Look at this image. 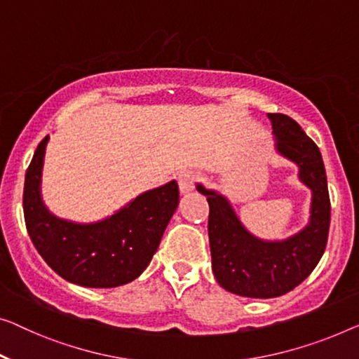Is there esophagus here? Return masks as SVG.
<instances>
[{
  "instance_id": "34e87169",
  "label": "esophagus",
  "mask_w": 359,
  "mask_h": 359,
  "mask_svg": "<svg viewBox=\"0 0 359 359\" xmlns=\"http://www.w3.org/2000/svg\"><path fill=\"white\" fill-rule=\"evenodd\" d=\"M177 180H179L180 194H189V191L195 189L196 175H195V172H191V170H182Z\"/></svg>"
}]
</instances>
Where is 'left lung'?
<instances>
[{"instance_id": "left-lung-1", "label": "left lung", "mask_w": 359, "mask_h": 359, "mask_svg": "<svg viewBox=\"0 0 359 359\" xmlns=\"http://www.w3.org/2000/svg\"><path fill=\"white\" fill-rule=\"evenodd\" d=\"M276 147L299 168V179L313 190L306 229L283 242H263L245 229L222 195L198 185L210 205L212 272L227 292L248 298H274L290 292L311 274L327 245L330 198L323 156L316 143L292 117L269 114Z\"/></svg>"}]
</instances>
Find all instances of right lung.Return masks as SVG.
<instances>
[{"label": "right lung", "mask_w": 359, "mask_h": 359, "mask_svg": "<svg viewBox=\"0 0 359 359\" xmlns=\"http://www.w3.org/2000/svg\"><path fill=\"white\" fill-rule=\"evenodd\" d=\"M48 138L36 147L24 185L25 226L36 251L56 274L82 287L112 288L137 279L177 210V182L145 191L101 222L85 226L57 219L40 196Z\"/></svg>", "instance_id": "1"}]
</instances>
